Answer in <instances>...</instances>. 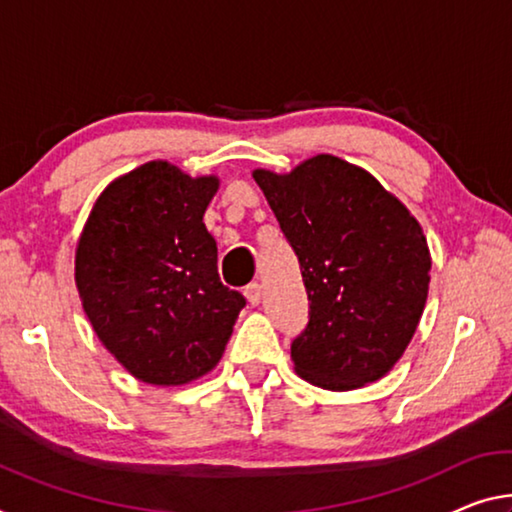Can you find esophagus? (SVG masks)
Returning a JSON list of instances; mask_svg holds the SVG:
<instances>
[{"mask_svg":"<svg viewBox=\"0 0 512 512\" xmlns=\"http://www.w3.org/2000/svg\"><path fill=\"white\" fill-rule=\"evenodd\" d=\"M245 297H247V302L251 304V306H258L261 304V297H263V288H261V283H249V286L245 288Z\"/></svg>","mask_w":512,"mask_h":512,"instance_id":"34e87169","label":"esophagus"}]
</instances>
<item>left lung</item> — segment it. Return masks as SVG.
Masks as SVG:
<instances>
[{"instance_id": "1", "label": "left lung", "mask_w": 512, "mask_h": 512, "mask_svg": "<svg viewBox=\"0 0 512 512\" xmlns=\"http://www.w3.org/2000/svg\"><path fill=\"white\" fill-rule=\"evenodd\" d=\"M254 180L300 261L309 325L290 345L313 387L352 391L387 375L428 300L430 249L416 217L366 169L313 155Z\"/></svg>"}]
</instances>
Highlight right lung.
I'll list each match as a JSON object with an SVG mask.
<instances>
[{
	"label": "right lung",
	"instance_id": "add662e5",
	"mask_svg": "<svg viewBox=\"0 0 512 512\" xmlns=\"http://www.w3.org/2000/svg\"><path fill=\"white\" fill-rule=\"evenodd\" d=\"M217 176L153 160L112 180L75 249V286L100 343L132 377L180 387L224 355L245 297L217 272L203 224Z\"/></svg>",
	"mask_w": 512,
	"mask_h": 512
}]
</instances>
